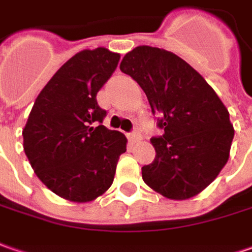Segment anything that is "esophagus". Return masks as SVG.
<instances>
[{
	"label": "esophagus",
	"instance_id": "esophagus-1",
	"mask_svg": "<svg viewBox=\"0 0 252 252\" xmlns=\"http://www.w3.org/2000/svg\"><path fill=\"white\" fill-rule=\"evenodd\" d=\"M141 139H142V137H141V134H139L138 131H134V132L129 134V141H131L132 144H137Z\"/></svg>",
	"mask_w": 252,
	"mask_h": 252
}]
</instances>
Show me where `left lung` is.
Returning a JSON list of instances; mask_svg holds the SVG:
<instances>
[{
	"label": "left lung",
	"instance_id": "1",
	"mask_svg": "<svg viewBox=\"0 0 252 252\" xmlns=\"http://www.w3.org/2000/svg\"><path fill=\"white\" fill-rule=\"evenodd\" d=\"M120 69L145 92L163 129L151 139L157 157L142 166L144 182L172 200L199 194L230 157L234 128L225 105L189 63L168 50L138 46Z\"/></svg>",
	"mask_w": 252,
	"mask_h": 252
}]
</instances>
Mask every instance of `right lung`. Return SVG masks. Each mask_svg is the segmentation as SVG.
<instances>
[{"instance_id":"right-lung-1","label":"right lung","mask_w":252,"mask_h":252,"mask_svg":"<svg viewBox=\"0 0 252 252\" xmlns=\"http://www.w3.org/2000/svg\"><path fill=\"white\" fill-rule=\"evenodd\" d=\"M118 62L105 48L76 53L42 89L22 131L32 169L66 200L92 202L108 190L126 151V135L101 126L105 110L95 98Z\"/></svg>"}]
</instances>
